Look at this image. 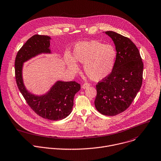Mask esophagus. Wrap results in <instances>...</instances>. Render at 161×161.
Wrapping results in <instances>:
<instances>
[{
  "label": "esophagus",
  "mask_w": 161,
  "mask_h": 161,
  "mask_svg": "<svg viewBox=\"0 0 161 161\" xmlns=\"http://www.w3.org/2000/svg\"><path fill=\"white\" fill-rule=\"evenodd\" d=\"M90 86V85L89 83H84V84L82 85V88H83V89H86V88H87L88 87H89Z\"/></svg>",
  "instance_id": "obj_1"
}]
</instances>
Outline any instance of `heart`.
Wrapping results in <instances>:
<instances>
[{"mask_svg":"<svg viewBox=\"0 0 161 161\" xmlns=\"http://www.w3.org/2000/svg\"><path fill=\"white\" fill-rule=\"evenodd\" d=\"M116 58V52L113 46L92 40L77 43L72 55H66L65 61L69 69L74 73L79 69L76 63L83 64L86 75L92 80L98 81L111 74Z\"/></svg>","mask_w":161,"mask_h":161,"instance_id":"obj_1","label":"heart"}]
</instances>
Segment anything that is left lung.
Instances as JSON below:
<instances>
[{"instance_id": "1", "label": "left lung", "mask_w": 161, "mask_h": 161, "mask_svg": "<svg viewBox=\"0 0 161 161\" xmlns=\"http://www.w3.org/2000/svg\"><path fill=\"white\" fill-rule=\"evenodd\" d=\"M113 40L116 58L111 74L97 85L95 106L105 116H116L126 110L139 92L143 64L140 52L128 38L114 31L105 32Z\"/></svg>"}]
</instances>
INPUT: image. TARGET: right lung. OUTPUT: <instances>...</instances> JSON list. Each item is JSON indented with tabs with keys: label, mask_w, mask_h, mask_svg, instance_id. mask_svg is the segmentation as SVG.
<instances>
[{
	"label": "right lung",
	"mask_w": 161,
	"mask_h": 161,
	"mask_svg": "<svg viewBox=\"0 0 161 161\" xmlns=\"http://www.w3.org/2000/svg\"><path fill=\"white\" fill-rule=\"evenodd\" d=\"M50 37L35 35L29 38L18 52L15 59V77L18 87L31 109L43 118L57 121L70 114L75 94L80 90L76 81H58L45 94L38 96L25 88L23 77V63L42 53H50Z\"/></svg>",
	"instance_id": "add662e5"
}]
</instances>
